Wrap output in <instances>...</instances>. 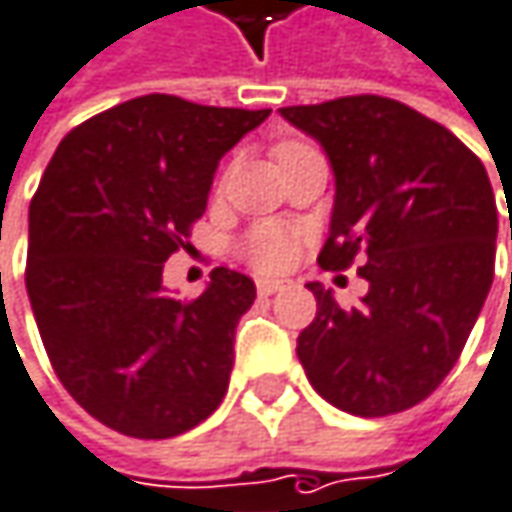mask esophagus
Listing matches in <instances>:
<instances>
[{
    "label": "esophagus",
    "mask_w": 512,
    "mask_h": 512,
    "mask_svg": "<svg viewBox=\"0 0 512 512\" xmlns=\"http://www.w3.org/2000/svg\"><path fill=\"white\" fill-rule=\"evenodd\" d=\"M278 290H284V281H272V278L257 281V296H275Z\"/></svg>",
    "instance_id": "34e87169"
}]
</instances>
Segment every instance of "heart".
Masks as SVG:
<instances>
[{"label":"heart","mask_w":512,"mask_h":512,"mask_svg":"<svg viewBox=\"0 0 512 512\" xmlns=\"http://www.w3.org/2000/svg\"><path fill=\"white\" fill-rule=\"evenodd\" d=\"M240 255L260 272H278L296 255V234L287 225L263 222L243 237Z\"/></svg>","instance_id":"1"}]
</instances>
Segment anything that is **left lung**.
<instances>
[{"instance_id":"8db88e82","label":"left lung","mask_w":512,"mask_h":512,"mask_svg":"<svg viewBox=\"0 0 512 512\" xmlns=\"http://www.w3.org/2000/svg\"><path fill=\"white\" fill-rule=\"evenodd\" d=\"M334 172L322 269L354 255L369 293L343 310L319 281L296 354L313 390L354 416L401 413L434 393L487 302L498 208L487 169L445 125L384 96L281 108ZM512 240V216H510Z\"/></svg>"}]
</instances>
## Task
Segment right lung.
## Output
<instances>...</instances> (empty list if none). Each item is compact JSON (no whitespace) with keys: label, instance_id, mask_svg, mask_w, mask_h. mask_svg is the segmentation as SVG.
Here are the masks:
<instances>
[{"label":"right lung","instance_id":"obj_1","mask_svg":"<svg viewBox=\"0 0 512 512\" xmlns=\"http://www.w3.org/2000/svg\"><path fill=\"white\" fill-rule=\"evenodd\" d=\"M269 111L152 93L61 140L28 208L25 290L67 393L140 440L205 422L228 390L234 331L255 281L216 266L193 302L163 263L208 208L216 166Z\"/></svg>","mask_w":512,"mask_h":512}]
</instances>
